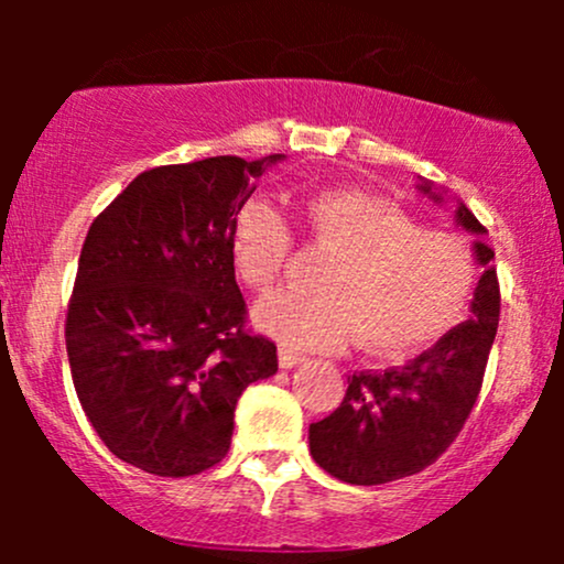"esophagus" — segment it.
I'll list each match as a JSON object with an SVG mask.
<instances>
[{
	"label": "esophagus",
	"instance_id": "obj_1",
	"mask_svg": "<svg viewBox=\"0 0 564 564\" xmlns=\"http://www.w3.org/2000/svg\"><path fill=\"white\" fill-rule=\"evenodd\" d=\"M302 360H304L302 355L291 352V349H286V347L278 349V366H281V368H294V366H300Z\"/></svg>",
	"mask_w": 564,
	"mask_h": 564
}]
</instances>
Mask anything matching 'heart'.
<instances>
[{"label": "heart", "mask_w": 564, "mask_h": 564, "mask_svg": "<svg viewBox=\"0 0 564 564\" xmlns=\"http://www.w3.org/2000/svg\"><path fill=\"white\" fill-rule=\"evenodd\" d=\"M304 223L334 251L318 289H283L254 304L257 328L291 349H341L352 336L371 355H403L435 341L462 318L475 289V257L458 236L422 230L400 206L364 191L307 200ZM232 264L264 291L286 268L294 236L268 200H251L232 228Z\"/></svg>", "instance_id": "obj_1"}]
</instances>
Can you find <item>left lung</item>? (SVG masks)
<instances>
[{"instance_id": "1", "label": "left lung", "mask_w": 564, "mask_h": 564, "mask_svg": "<svg viewBox=\"0 0 564 564\" xmlns=\"http://www.w3.org/2000/svg\"><path fill=\"white\" fill-rule=\"evenodd\" d=\"M419 191L443 204V193L430 180H422ZM456 225L475 236L471 251L482 268L469 318L405 366L352 373L339 408L310 424V453L336 480L381 485L416 475L445 453L477 403L501 294L496 254L485 243L488 230L462 200Z\"/></svg>"}]
</instances>
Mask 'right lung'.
I'll return each mask as SVG.
<instances>
[{"label":"right lung","instance_id":"add662e5","mask_svg":"<svg viewBox=\"0 0 564 564\" xmlns=\"http://www.w3.org/2000/svg\"><path fill=\"white\" fill-rule=\"evenodd\" d=\"M281 153L215 156L138 174L82 246L66 349L89 424L121 462L191 477L225 458L251 381L275 345L243 328L232 228Z\"/></svg>","mask_w":564,"mask_h":564}]
</instances>
